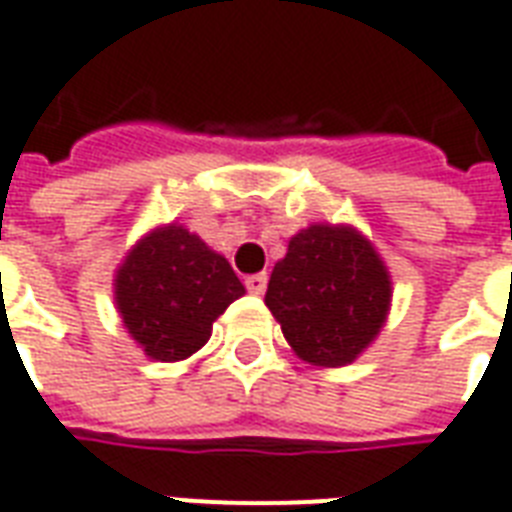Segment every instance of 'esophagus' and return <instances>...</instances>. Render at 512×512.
Listing matches in <instances>:
<instances>
[{
    "label": "esophagus",
    "instance_id": "obj_1",
    "mask_svg": "<svg viewBox=\"0 0 512 512\" xmlns=\"http://www.w3.org/2000/svg\"><path fill=\"white\" fill-rule=\"evenodd\" d=\"M245 289L251 294H264V289H267V272H256V275H248L245 278Z\"/></svg>",
    "mask_w": 512,
    "mask_h": 512
}]
</instances>
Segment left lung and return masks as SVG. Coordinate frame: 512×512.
Returning a JSON list of instances; mask_svg holds the SVG:
<instances>
[{
    "label": "left lung",
    "instance_id": "obj_1",
    "mask_svg": "<svg viewBox=\"0 0 512 512\" xmlns=\"http://www.w3.org/2000/svg\"><path fill=\"white\" fill-rule=\"evenodd\" d=\"M267 308L302 360L352 363L390 308V275L371 242L346 226H311L272 270Z\"/></svg>",
    "mask_w": 512,
    "mask_h": 512
}]
</instances>
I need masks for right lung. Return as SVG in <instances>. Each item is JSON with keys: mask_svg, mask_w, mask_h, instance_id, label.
Wrapping results in <instances>:
<instances>
[{"mask_svg": "<svg viewBox=\"0 0 512 512\" xmlns=\"http://www.w3.org/2000/svg\"><path fill=\"white\" fill-rule=\"evenodd\" d=\"M242 294L229 261L174 223L138 242L117 272L122 322L160 363L199 352L212 322Z\"/></svg>", "mask_w": 512, "mask_h": 512, "instance_id": "1", "label": "right lung"}]
</instances>
